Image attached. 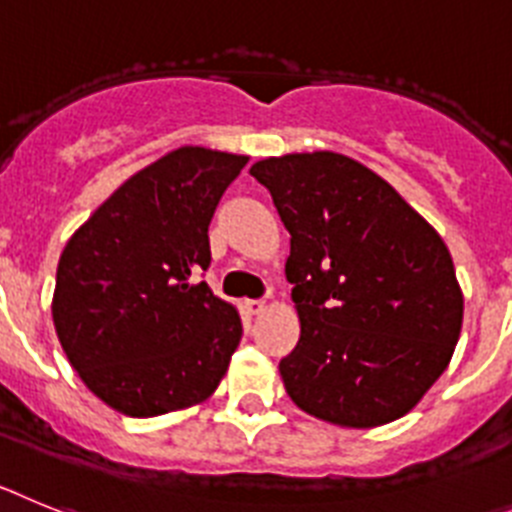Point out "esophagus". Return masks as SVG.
Returning a JSON list of instances; mask_svg holds the SVG:
<instances>
[{"label": "esophagus", "mask_w": 512, "mask_h": 512, "mask_svg": "<svg viewBox=\"0 0 512 512\" xmlns=\"http://www.w3.org/2000/svg\"><path fill=\"white\" fill-rule=\"evenodd\" d=\"M244 309H247V314L257 317V314L265 311V301H244Z\"/></svg>", "instance_id": "34e87169"}]
</instances>
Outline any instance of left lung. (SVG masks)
<instances>
[{"label": "left lung", "instance_id": "obj_1", "mask_svg": "<svg viewBox=\"0 0 512 512\" xmlns=\"http://www.w3.org/2000/svg\"><path fill=\"white\" fill-rule=\"evenodd\" d=\"M291 234L301 337L288 397L319 420L376 428L407 415L459 342L464 296L438 231L389 182L335 151L252 164Z\"/></svg>", "mask_w": 512, "mask_h": 512}]
</instances>
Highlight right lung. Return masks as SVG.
Here are the masks:
<instances>
[{
	"label": "right lung",
	"mask_w": 512,
	"mask_h": 512,
	"mask_svg": "<svg viewBox=\"0 0 512 512\" xmlns=\"http://www.w3.org/2000/svg\"><path fill=\"white\" fill-rule=\"evenodd\" d=\"M247 157L182 146L126 180L66 242L53 324L87 389L131 417L208 399L242 340L213 296L208 224Z\"/></svg>",
	"instance_id": "obj_1"
}]
</instances>
